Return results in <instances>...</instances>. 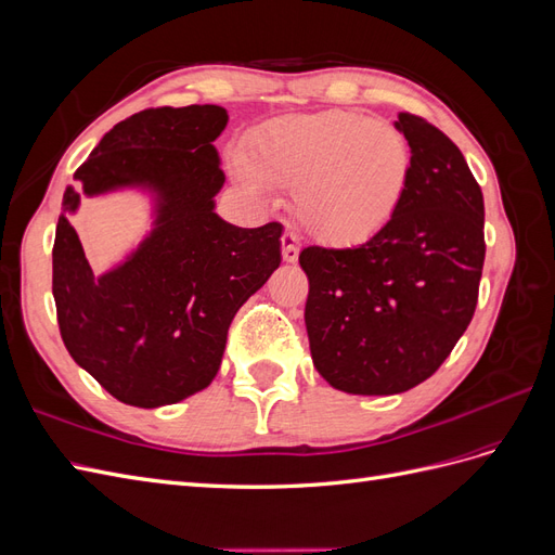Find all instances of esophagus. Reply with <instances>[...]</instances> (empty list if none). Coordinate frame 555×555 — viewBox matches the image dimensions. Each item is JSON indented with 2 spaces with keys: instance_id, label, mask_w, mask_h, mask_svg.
<instances>
[{
  "instance_id": "esophagus-1",
  "label": "esophagus",
  "mask_w": 555,
  "mask_h": 555,
  "mask_svg": "<svg viewBox=\"0 0 555 555\" xmlns=\"http://www.w3.org/2000/svg\"><path fill=\"white\" fill-rule=\"evenodd\" d=\"M280 243H282V259L287 261V263H294V261L298 259V247H300V245H298V238H296V233L284 231Z\"/></svg>"
}]
</instances>
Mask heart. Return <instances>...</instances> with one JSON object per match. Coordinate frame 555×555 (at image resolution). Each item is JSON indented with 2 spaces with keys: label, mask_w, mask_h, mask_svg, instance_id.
Segmentation results:
<instances>
[{
  "label": "heart",
  "mask_w": 555,
  "mask_h": 555,
  "mask_svg": "<svg viewBox=\"0 0 555 555\" xmlns=\"http://www.w3.org/2000/svg\"><path fill=\"white\" fill-rule=\"evenodd\" d=\"M238 176L249 190H296L298 222L328 247H359L393 220L410 180L402 133L361 113L292 115L249 139Z\"/></svg>",
  "instance_id": "heart-1"
}]
</instances>
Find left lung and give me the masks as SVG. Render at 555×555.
<instances>
[{
  "label": "left lung",
  "mask_w": 555,
  "mask_h": 555,
  "mask_svg": "<svg viewBox=\"0 0 555 555\" xmlns=\"http://www.w3.org/2000/svg\"><path fill=\"white\" fill-rule=\"evenodd\" d=\"M410 180L393 220L349 249L300 251L312 363L333 389L393 396L428 379L477 308L483 196L461 150L422 117L398 113Z\"/></svg>",
  "instance_id": "left-lung-1"
}]
</instances>
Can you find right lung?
Here are the masks:
<instances>
[{
	"label": "right lung",
	"mask_w": 555,
	"mask_h": 555,
	"mask_svg": "<svg viewBox=\"0 0 555 555\" xmlns=\"http://www.w3.org/2000/svg\"><path fill=\"white\" fill-rule=\"evenodd\" d=\"M222 106L150 108L115 125L66 188L53 247L57 324L72 359L133 408L173 405L215 379L227 331L282 261V224L243 229L215 212L224 188ZM137 191L151 229L96 276L70 215L82 195Z\"/></svg>",
	"instance_id": "1"
}]
</instances>
